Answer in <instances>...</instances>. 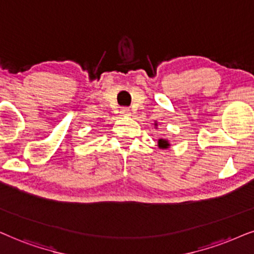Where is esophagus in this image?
<instances>
[{
	"instance_id": "obj_1",
	"label": "esophagus",
	"mask_w": 254,
	"mask_h": 254,
	"mask_svg": "<svg viewBox=\"0 0 254 254\" xmlns=\"http://www.w3.org/2000/svg\"><path fill=\"white\" fill-rule=\"evenodd\" d=\"M121 114L123 115V116H131V110L129 108H122Z\"/></svg>"
}]
</instances>
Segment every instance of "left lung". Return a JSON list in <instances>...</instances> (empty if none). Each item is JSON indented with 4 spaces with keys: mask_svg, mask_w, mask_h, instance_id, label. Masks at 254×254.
Listing matches in <instances>:
<instances>
[{
    "mask_svg": "<svg viewBox=\"0 0 254 254\" xmlns=\"http://www.w3.org/2000/svg\"><path fill=\"white\" fill-rule=\"evenodd\" d=\"M158 146H159V148H162V150H166V148L171 146V144H170V141H168V140L162 139V138H160V139L158 140Z\"/></svg>",
    "mask_w": 254,
    "mask_h": 254,
    "instance_id": "8db88e82",
    "label": "left lung"
}]
</instances>
